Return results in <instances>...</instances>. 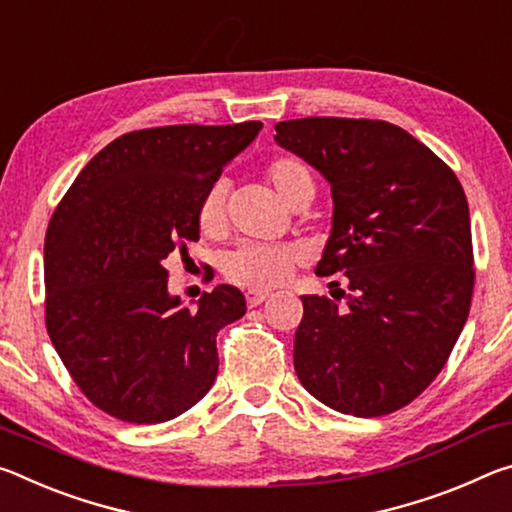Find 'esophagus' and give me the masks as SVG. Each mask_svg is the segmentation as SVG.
Instances as JSON below:
<instances>
[{"instance_id":"obj_1","label":"esophagus","mask_w":512,"mask_h":512,"mask_svg":"<svg viewBox=\"0 0 512 512\" xmlns=\"http://www.w3.org/2000/svg\"><path fill=\"white\" fill-rule=\"evenodd\" d=\"M245 299H247V306H249V308L261 306L263 301L267 299V292H254V290H249V292H245Z\"/></svg>"}]
</instances>
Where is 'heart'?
I'll use <instances>...</instances> for the list:
<instances>
[{"mask_svg":"<svg viewBox=\"0 0 512 512\" xmlns=\"http://www.w3.org/2000/svg\"><path fill=\"white\" fill-rule=\"evenodd\" d=\"M265 181L276 199L288 208L304 190H313L311 170L295 156H279L265 167ZM226 224V183L215 181L197 204V226L204 236H220ZM299 251L292 245H256L247 242L233 249L224 261V276L236 286L254 292L279 286L295 272Z\"/></svg>","mask_w":512,"mask_h":512,"instance_id":"heart-1","label":"heart"}]
</instances>
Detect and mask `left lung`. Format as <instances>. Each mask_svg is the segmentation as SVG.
I'll list each match as a JSON object with an SVG mask.
<instances>
[{"label": "left lung", "instance_id": "1", "mask_svg": "<svg viewBox=\"0 0 512 512\" xmlns=\"http://www.w3.org/2000/svg\"><path fill=\"white\" fill-rule=\"evenodd\" d=\"M274 140L331 183L333 229L317 274L347 276V292L335 290L348 297L342 309L301 297L295 372L338 413H395L429 388L467 322L474 251L463 186L383 120L304 117L276 124Z\"/></svg>", "mask_w": 512, "mask_h": 512}]
</instances>
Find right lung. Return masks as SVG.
Here are the masks:
<instances>
[{
	"instance_id": "1",
	"label": "right lung",
	"mask_w": 512,
	"mask_h": 512,
	"mask_svg": "<svg viewBox=\"0 0 512 512\" xmlns=\"http://www.w3.org/2000/svg\"><path fill=\"white\" fill-rule=\"evenodd\" d=\"M261 122L172 124L124 133L65 192L45 236V324L90 404L131 424H158L206 397L217 331L240 320L233 286L183 308L165 258L199 240L197 204Z\"/></svg>"
}]
</instances>
